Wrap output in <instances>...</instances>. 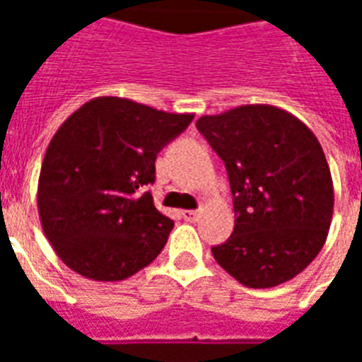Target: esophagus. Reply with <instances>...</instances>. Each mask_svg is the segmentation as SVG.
<instances>
[{
  "label": "esophagus",
  "instance_id": "1",
  "mask_svg": "<svg viewBox=\"0 0 362 362\" xmlns=\"http://www.w3.org/2000/svg\"><path fill=\"white\" fill-rule=\"evenodd\" d=\"M182 217L192 223V221L197 219V211L196 209H186V211H182Z\"/></svg>",
  "mask_w": 362,
  "mask_h": 362
}]
</instances>
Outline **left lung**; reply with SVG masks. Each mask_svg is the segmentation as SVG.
Segmentation results:
<instances>
[{
  "label": "left lung",
  "instance_id": "8db88e82",
  "mask_svg": "<svg viewBox=\"0 0 362 362\" xmlns=\"http://www.w3.org/2000/svg\"><path fill=\"white\" fill-rule=\"evenodd\" d=\"M227 166L235 230L211 248L250 288L277 287L310 266L326 244L334 182L310 127L273 104H244L196 122Z\"/></svg>",
  "mask_w": 362,
  "mask_h": 362
}]
</instances>
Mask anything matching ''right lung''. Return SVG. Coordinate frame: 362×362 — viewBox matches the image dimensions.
Segmentation results:
<instances>
[{
  "mask_svg": "<svg viewBox=\"0 0 362 362\" xmlns=\"http://www.w3.org/2000/svg\"><path fill=\"white\" fill-rule=\"evenodd\" d=\"M194 114L96 96L58 127L44 155L36 204L58 258L87 279L124 281L165 248L174 221L151 192L157 153Z\"/></svg>",
  "mask_w": 362,
  "mask_h": 362,
  "instance_id": "obj_1",
  "label": "right lung"
}]
</instances>
